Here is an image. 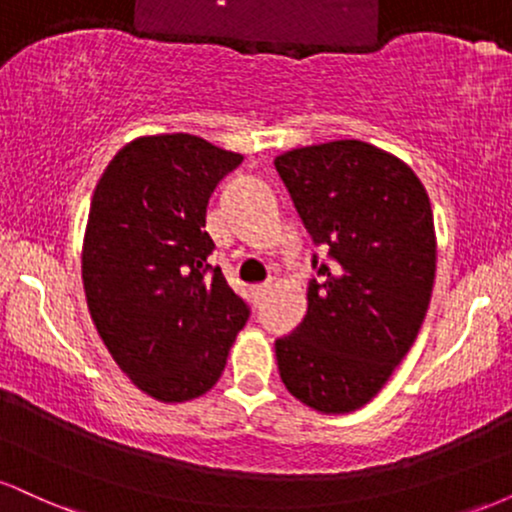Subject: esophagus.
<instances>
[{"label":"esophagus","mask_w":512,"mask_h":512,"mask_svg":"<svg viewBox=\"0 0 512 512\" xmlns=\"http://www.w3.org/2000/svg\"><path fill=\"white\" fill-rule=\"evenodd\" d=\"M269 291V284H255L252 286V296H255V301H260V298H264V293Z\"/></svg>","instance_id":"1"}]
</instances>
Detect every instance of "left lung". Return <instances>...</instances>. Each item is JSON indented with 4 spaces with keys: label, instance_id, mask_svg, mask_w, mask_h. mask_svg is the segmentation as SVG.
I'll return each instance as SVG.
<instances>
[{
    "label": "left lung",
    "instance_id": "left-lung-1",
    "mask_svg": "<svg viewBox=\"0 0 512 512\" xmlns=\"http://www.w3.org/2000/svg\"><path fill=\"white\" fill-rule=\"evenodd\" d=\"M281 180L327 262L308 313L276 339L286 390L322 414H349L383 390L421 330L436 279L426 187L397 156L339 139L276 156Z\"/></svg>",
    "mask_w": 512,
    "mask_h": 512
}]
</instances>
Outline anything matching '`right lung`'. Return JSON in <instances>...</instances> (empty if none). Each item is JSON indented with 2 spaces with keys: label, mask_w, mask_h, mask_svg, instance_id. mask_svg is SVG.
<instances>
[{
  "label": "right lung",
  "mask_w": 512,
  "mask_h": 512,
  "mask_svg": "<svg viewBox=\"0 0 512 512\" xmlns=\"http://www.w3.org/2000/svg\"><path fill=\"white\" fill-rule=\"evenodd\" d=\"M243 156L195 134L139 137L91 199L81 250L88 313L139 390L175 404L209 392L248 305L207 257V204Z\"/></svg>",
  "instance_id": "add662e5"
}]
</instances>
